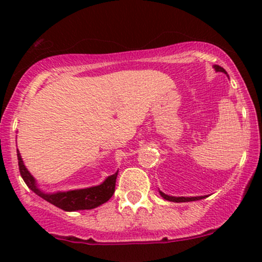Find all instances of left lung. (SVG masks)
<instances>
[{
  "label": "left lung",
  "instance_id": "left-lung-1",
  "mask_svg": "<svg viewBox=\"0 0 262 262\" xmlns=\"http://www.w3.org/2000/svg\"><path fill=\"white\" fill-rule=\"evenodd\" d=\"M213 68H214V70L217 71V73H224V74L228 76L227 71H225L224 69L222 68V66L214 65V66H213ZM159 193L161 194V197L164 198V200L170 201V202H192V201L203 200V198L207 197V196H197V197H173V196H169V194H165L164 192H161V191H159Z\"/></svg>",
  "mask_w": 262,
  "mask_h": 262
}]
</instances>
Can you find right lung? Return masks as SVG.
<instances>
[{
    "label": "right lung",
    "instance_id": "right-lung-1",
    "mask_svg": "<svg viewBox=\"0 0 262 262\" xmlns=\"http://www.w3.org/2000/svg\"><path fill=\"white\" fill-rule=\"evenodd\" d=\"M18 166H19V172L22 179L25 180L26 185L41 197L47 202L54 204L58 208L66 210V212H75V210L82 209H93L101 204L106 203L111 197L113 196L114 188H116V179L118 175V171L113 175L108 176L101 185L93 186V187L71 189V191L65 192H54V193H47L38 187L37 181L32 173L29 172L26 167L25 162L22 160L19 151L17 149Z\"/></svg>",
    "mask_w": 262,
    "mask_h": 262
}]
</instances>
